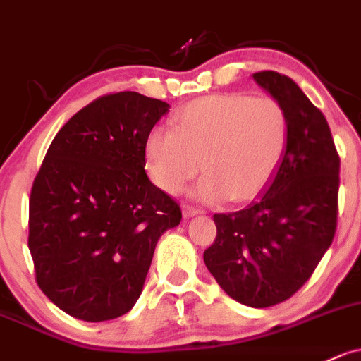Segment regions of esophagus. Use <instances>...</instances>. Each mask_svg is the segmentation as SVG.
<instances>
[{
  "mask_svg": "<svg viewBox=\"0 0 361 361\" xmlns=\"http://www.w3.org/2000/svg\"><path fill=\"white\" fill-rule=\"evenodd\" d=\"M200 210H197V208H195V207H189V204H184V207H182V215H184V219H191V216H196V215H200Z\"/></svg>",
  "mask_w": 361,
  "mask_h": 361,
  "instance_id": "34e87169",
  "label": "esophagus"
}]
</instances>
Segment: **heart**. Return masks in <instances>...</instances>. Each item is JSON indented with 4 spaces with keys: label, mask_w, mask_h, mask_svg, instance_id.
<instances>
[{
    "label": "heart",
    "mask_w": 361,
    "mask_h": 361,
    "mask_svg": "<svg viewBox=\"0 0 361 361\" xmlns=\"http://www.w3.org/2000/svg\"><path fill=\"white\" fill-rule=\"evenodd\" d=\"M288 145V120L269 96L243 92L195 99L176 115L173 129L154 127L146 137L149 177L176 195L201 169L191 189L203 203L250 201L272 180Z\"/></svg>",
    "instance_id": "heart-1"
}]
</instances>
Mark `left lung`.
<instances>
[{"instance_id":"8db88e82","label":"left lung","mask_w":361,"mask_h":361,"mask_svg":"<svg viewBox=\"0 0 361 361\" xmlns=\"http://www.w3.org/2000/svg\"><path fill=\"white\" fill-rule=\"evenodd\" d=\"M253 80L284 110L286 153L250 207L213 215L216 238L203 259L232 300L267 308L289 300L332 244L339 157L327 120L294 80L272 71Z\"/></svg>"}]
</instances>
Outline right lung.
<instances>
[{
	"label": "right lung",
	"instance_id": "right-lung-1",
	"mask_svg": "<svg viewBox=\"0 0 361 361\" xmlns=\"http://www.w3.org/2000/svg\"><path fill=\"white\" fill-rule=\"evenodd\" d=\"M170 104L134 91L89 103L55 135L29 201V250L42 293L84 322L139 300L158 239L180 207L146 173V137Z\"/></svg>",
	"mask_w": 361,
	"mask_h": 361
}]
</instances>
